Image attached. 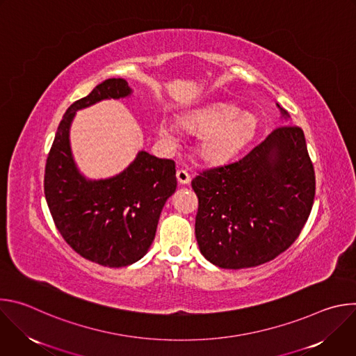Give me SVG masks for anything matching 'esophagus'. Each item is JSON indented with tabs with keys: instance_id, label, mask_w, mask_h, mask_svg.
Returning a JSON list of instances; mask_svg holds the SVG:
<instances>
[{
	"instance_id": "1",
	"label": "esophagus",
	"mask_w": 356,
	"mask_h": 356,
	"mask_svg": "<svg viewBox=\"0 0 356 356\" xmlns=\"http://www.w3.org/2000/svg\"><path fill=\"white\" fill-rule=\"evenodd\" d=\"M176 177H177V181H179L180 184H188L190 180H191L190 175H188L186 170H177V172H176Z\"/></svg>"
}]
</instances>
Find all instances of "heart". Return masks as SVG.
<instances>
[{"instance_id":"obj_1","label":"heart","mask_w":356,"mask_h":356,"mask_svg":"<svg viewBox=\"0 0 356 356\" xmlns=\"http://www.w3.org/2000/svg\"><path fill=\"white\" fill-rule=\"evenodd\" d=\"M180 124L191 134H197V154L211 165L225 163L234 159L253 139L258 131V121L249 113L228 103H210L193 108L180 117ZM159 135L176 142L175 128L162 121Z\"/></svg>"}]
</instances>
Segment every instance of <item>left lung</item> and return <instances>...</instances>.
Listing matches in <instances>:
<instances>
[{
	"label": "left lung",
	"mask_w": 356,
	"mask_h": 356,
	"mask_svg": "<svg viewBox=\"0 0 356 356\" xmlns=\"http://www.w3.org/2000/svg\"><path fill=\"white\" fill-rule=\"evenodd\" d=\"M191 187L198 197L195 238L209 262L243 269L275 259L296 241L314 202L316 176L302 129H275L242 159L202 170Z\"/></svg>",
	"instance_id": "obj_1"
}]
</instances>
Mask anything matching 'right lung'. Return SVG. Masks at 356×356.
I'll return each instance as SVG.
<instances>
[{
  "instance_id": "1",
  "label": "right lung",
  "mask_w": 356,
  "mask_h": 356,
  "mask_svg": "<svg viewBox=\"0 0 356 356\" xmlns=\"http://www.w3.org/2000/svg\"><path fill=\"white\" fill-rule=\"evenodd\" d=\"M132 92L127 80L108 79L73 103L58 127L44 169V197L56 228L79 255L108 268L128 266L146 255L177 187L175 162L146 150L118 175L98 180L86 177L73 158L70 128L76 113Z\"/></svg>"
}]
</instances>
